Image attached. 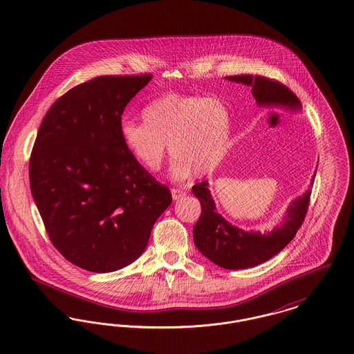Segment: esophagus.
Instances as JSON below:
<instances>
[{"label": "esophagus", "mask_w": 354, "mask_h": 354, "mask_svg": "<svg viewBox=\"0 0 354 354\" xmlns=\"http://www.w3.org/2000/svg\"><path fill=\"white\" fill-rule=\"evenodd\" d=\"M171 194H172V199H174V201H179L180 198L185 196V191H183V189H178V188H172V189H171Z\"/></svg>", "instance_id": "34e87169"}]
</instances>
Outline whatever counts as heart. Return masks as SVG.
<instances>
[{"mask_svg": "<svg viewBox=\"0 0 354 354\" xmlns=\"http://www.w3.org/2000/svg\"><path fill=\"white\" fill-rule=\"evenodd\" d=\"M143 122L123 120V146L142 169H160L169 143L175 180L212 174L223 162L231 138V114L224 102L201 95L167 94L142 111Z\"/></svg>", "mask_w": 354, "mask_h": 354, "instance_id": "b5f03b06", "label": "heart"}]
</instances>
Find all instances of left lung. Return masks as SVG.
Instances as JSON below:
<instances>
[{
    "instance_id": "1",
    "label": "left lung",
    "mask_w": 354,
    "mask_h": 354,
    "mask_svg": "<svg viewBox=\"0 0 354 354\" xmlns=\"http://www.w3.org/2000/svg\"><path fill=\"white\" fill-rule=\"evenodd\" d=\"M231 82L252 87V95L259 107L286 109L301 111V102L284 84L260 75L225 77ZM316 171L309 188L288 205L279 225L270 231H244L232 225L216 211V204L208 188V182L192 187L194 195L202 205V214L194 227L196 248L214 264L225 270H245L268 261L281 252L303 224L310 199Z\"/></svg>"
}]
</instances>
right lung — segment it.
<instances>
[{
    "mask_svg": "<svg viewBox=\"0 0 354 354\" xmlns=\"http://www.w3.org/2000/svg\"><path fill=\"white\" fill-rule=\"evenodd\" d=\"M151 78L104 75L78 84L39 126L32 195L53 245L82 270L106 273L134 263L172 201L119 135L124 107Z\"/></svg>",
    "mask_w": 354,
    "mask_h": 354,
    "instance_id": "right-lung-1",
    "label": "right lung"
}]
</instances>
